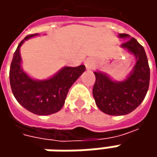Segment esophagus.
Segmentation results:
<instances>
[{"label": "esophagus", "instance_id": "34e87169", "mask_svg": "<svg viewBox=\"0 0 157 157\" xmlns=\"http://www.w3.org/2000/svg\"><path fill=\"white\" fill-rule=\"evenodd\" d=\"M85 65H86V69L91 70V69H93V67L94 66V63L91 59H89V58H88V59H86V60L85 61Z\"/></svg>", "mask_w": 157, "mask_h": 157}]
</instances>
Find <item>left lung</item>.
I'll use <instances>...</instances> for the list:
<instances>
[{"label":"left lung","instance_id":"obj_1","mask_svg":"<svg viewBox=\"0 0 157 157\" xmlns=\"http://www.w3.org/2000/svg\"><path fill=\"white\" fill-rule=\"evenodd\" d=\"M119 36L130 38L121 46L136 56V63L129 77L122 82L113 81L101 72H94L96 80L93 94L95 103L101 111L109 115H125L134 111L144 100L150 78L144 48L128 34H120Z\"/></svg>","mask_w":157,"mask_h":157}]
</instances>
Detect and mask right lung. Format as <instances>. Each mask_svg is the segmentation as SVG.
Returning <instances> with one entry per match:
<instances>
[{"instance_id":"1","label":"right lung","mask_w":157,"mask_h":157,"mask_svg":"<svg viewBox=\"0 0 157 157\" xmlns=\"http://www.w3.org/2000/svg\"><path fill=\"white\" fill-rule=\"evenodd\" d=\"M36 35H29L19 44L10 65L9 81L12 93L20 105L35 114L49 115L63 107L70 87L85 71L86 67L67 66L47 80L32 79L21 69L20 47L25 40Z\"/></svg>"}]
</instances>
